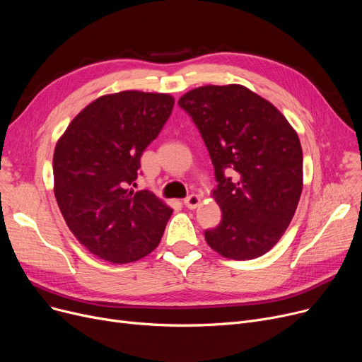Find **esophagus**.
Instances as JSON below:
<instances>
[{"mask_svg":"<svg viewBox=\"0 0 362 362\" xmlns=\"http://www.w3.org/2000/svg\"><path fill=\"white\" fill-rule=\"evenodd\" d=\"M183 202L189 208V210H195V208L201 204V198L198 195H189Z\"/></svg>","mask_w":362,"mask_h":362,"instance_id":"1","label":"esophagus"}]
</instances>
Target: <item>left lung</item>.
<instances>
[{"instance_id":"8db88e82","label":"left lung","mask_w":362,"mask_h":362,"mask_svg":"<svg viewBox=\"0 0 362 362\" xmlns=\"http://www.w3.org/2000/svg\"><path fill=\"white\" fill-rule=\"evenodd\" d=\"M210 152L221 223L205 232L210 248L245 261L269 252L291 224L302 194L296 130L265 98L243 85H205L182 95ZM235 173L232 181L226 173Z\"/></svg>"}]
</instances>
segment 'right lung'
Instances as JSON below:
<instances>
[{
	"mask_svg": "<svg viewBox=\"0 0 362 362\" xmlns=\"http://www.w3.org/2000/svg\"><path fill=\"white\" fill-rule=\"evenodd\" d=\"M170 93L122 90L86 105L60 139L52 158L54 195L85 248L112 264L154 251L173 210L152 192H135L141 156L170 117Z\"/></svg>",
	"mask_w": 362,
	"mask_h": 362,
	"instance_id": "obj_1",
	"label": "right lung"
}]
</instances>
